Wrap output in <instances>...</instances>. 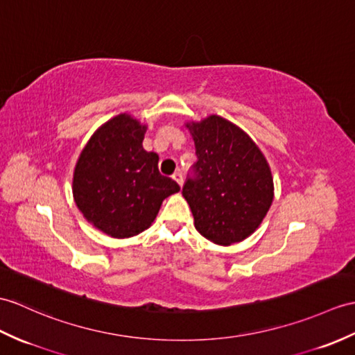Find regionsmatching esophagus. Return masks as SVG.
<instances>
[{"instance_id": "34e87169", "label": "esophagus", "mask_w": 355, "mask_h": 355, "mask_svg": "<svg viewBox=\"0 0 355 355\" xmlns=\"http://www.w3.org/2000/svg\"><path fill=\"white\" fill-rule=\"evenodd\" d=\"M172 178H174V180L177 181V183H178V186H180V187L183 186V175H181V172H180V171H178V172H175V174L172 175Z\"/></svg>"}]
</instances>
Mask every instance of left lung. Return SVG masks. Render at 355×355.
<instances>
[{
	"mask_svg": "<svg viewBox=\"0 0 355 355\" xmlns=\"http://www.w3.org/2000/svg\"><path fill=\"white\" fill-rule=\"evenodd\" d=\"M186 128L198 157L183 186L195 228L213 243L242 242L259 228L274 200L265 155L242 128L218 114L187 122Z\"/></svg>",
	"mask_w": 355,
	"mask_h": 355,
	"instance_id": "obj_1",
	"label": "left lung"
}]
</instances>
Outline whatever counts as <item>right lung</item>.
I'll list each match as a JSON object with an SVG mask.
<instances>
[{
	"label": "right lung",
	"instance_id": "add662e5",
	"mask_svg": "<svg viewBox=\"0 0 355 355\" xmlns=\"http://www.w3.org/2000/svg\"><path fill=\"white\" fill-rule=\"evenodd\" d=\"M146 125L121 113L98 128L73 169L72 193L95 228L116 239L150 227L164 198L180 191L159 172V155L144 150Z\"/></svg>",
	"mask_w": 355,
	"mask_h": 355
}]
</instances>
